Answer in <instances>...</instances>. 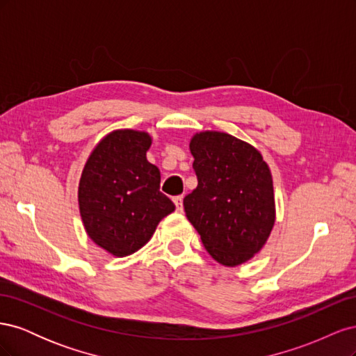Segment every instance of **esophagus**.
Here are the masks:
<instances>
[{
	"label": "esophagus",
	"mask_w": 356,
	"mask_h": 356,
	"mask_svg": "<svg viewBox=\"0 0 356 356\" xmlns=\"http://www.w3.org/2000/svg\"><path fill=\"white\" fill-rule=\"evenodd\" d=\"M174 203H175V207H177V211H182V196H175L174 197Z\"/></svg>",
	"instance_id": "1"
}]
</instances>
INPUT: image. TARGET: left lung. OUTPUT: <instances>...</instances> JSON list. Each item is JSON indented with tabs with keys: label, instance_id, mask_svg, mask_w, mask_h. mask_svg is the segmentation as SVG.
Masks as SVG:
<instances>
[{
	"label": "left lung",
	"instance_id": "left-lung-1",
	"mask_svg": "<svg viewBox=\"0 0 356 356\" xmlns=\"http://www.w3.org/2000/svg\"><path fill=\"white\" fill-rule=\"evenodd\" d=\"M197 187L184 197L188 221L222 266H239L261 250L276 211L270 169L255 147L224 132L190 141Z\"/></svg>",
	"mask_w": 356,
	"mask_h": 356
}]
</instances>
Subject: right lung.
Segmentation results:
<instances>
[{
    "label": "right lung",
    "instance_id": "obj_1",
    "mask_svg": "<svg viewBox=\"0 0 356 356\" xmlns=\"http://www.w3.org/2000/svg\"><path fill=\"white\" fill-rule=\"evenodd\" d=\"M152 136L120 129L102 138L86 161L79 207L89 238L114 257L136 252L175 211L160 193V170L147 160Z\"/></svg>",
    "mask_w": 356,
    "mask_h": 356
}]
</instances>
